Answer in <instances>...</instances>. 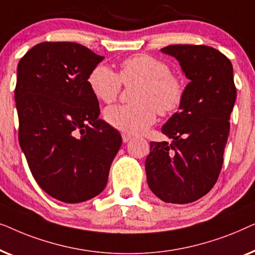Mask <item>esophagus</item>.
Masks as SVG:
<instances>
[{
	"label": "esophagus",
	"instance_id": "obj_1",
	"mask_svg": "<svg viewBox=\"0 0 255 255\" xmlns=\"http://www.w3.org/2000/svg\"><path fill=\"white\" fill-rule=\"evenodd\" d=\"M122 138H123L124 142H128L132 138V135L128 134V133H123V134H122Z\"/></svg>",
	"mask_w": 255,
	"mask_h": 255
}]
</instances>
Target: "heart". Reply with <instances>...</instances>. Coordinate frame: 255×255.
<instances>
[{
  "label": "heart",
  "mask_w": 255,
  "mask_h": 255,
  "mask_svg": "<svg viewBox=\"0 0 255 255\" xmlns=\"http://www.w3.org/2000/svg\"><path fill=\"white\" fill-rule=\"evenodd\" d=\"M124 85L135 87L133 104H120L107 108L104 118L111 127L124 133L144 132L155 122L156 111L168 115L179 109L183 102L186 85L170 73L165 61L148 54L134 55L121 64L118 76L110 67L99 64L88 76V85L97 100L111 103Z\"/></svg>",
  "instance_id": "b5f03b06"
}]
</instances>
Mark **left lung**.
Wrapping results in <instances>:
<instances>
[{
	"instance_id": "left-lung-1",
	"label": "left lung",
	"mask_w": 255,
	"mask_h": 255,
	"mask_svg": "<svg viewBox=\"0 0 255 255\" xmlns=\"http://www.w3.org/2000/svg\"><path fill=\"white\" fill-rule=\"evenodd\" d=\"M160 51L179 61L190 82L179 111L161 128L172 144L149 142L147 184L166 203H191L211 190L221 173L237 97L233 68L224 54L205 45Z\"/></svg>"
}]
</instances>
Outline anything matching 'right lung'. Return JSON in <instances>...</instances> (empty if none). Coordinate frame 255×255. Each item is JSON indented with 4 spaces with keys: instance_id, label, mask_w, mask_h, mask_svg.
<instances>
[{
    "instance_id": "right-lung-1",
    "label": "right lung",
    "mask_w": 255,
    "mask_h": 255,
    "mask_svg": "<svg viewBox=\"0 0 255 255\" xmlns=\"http://www.w3.org/2000/svg\"><path fill=\"white\" fill-rule=\"evenodd\" d=\"M103 59L80 44L45 41L17 67L20 148L41 189L65 203L102 193L122 145L120 132L99 118L88 85Z\"/></svg>"
}]
</instances>
